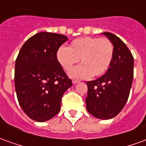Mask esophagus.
Wrapping results in <instances>:
<instances>
[{
  "mask_svg": "<svg viewBox=\"0 0 146 146\" xmlns=\"http://www.w3.org/2000/svg\"><path fill=\"white\" fill-rule=\"evenodd\" d=\"M78 82H79L78 80H73V84H77Z\"/></svg>",
  "mask_w": 146,
  "mask_h": 146,
  "instance_id": "34e87169",
  "label": "esophagus"
}]
</instances>
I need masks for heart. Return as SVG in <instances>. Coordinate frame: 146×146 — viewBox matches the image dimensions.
<instances>
[{
    "label": "heart",
    "mask_w": 146,
    "mask_h": 146,
    "mask_svg": "<svg viewBox=\"0 0 146 146\" xmlns=\"http://www.w3.org/2000/svg\"><path fill=\"white\" fill-rule=\"evenodd\" d=\"M114 48L107 38L92 36L73 40L69 48L58 49L56 58L64 70L69 71L80 61L82 66L70 73L74 78H86L90 76H101L106 73L113 61Z\"/></svg>",
    "instance_id": "heart-1"
}]
</instances>
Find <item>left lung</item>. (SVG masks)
Wrapping results in <instances>:
<instances>
[{
	"label": "left lung",
	"mask_w": 146,
	"mask_h": 146,
	"mask_svg": "<svg viewBox=\"0 0 146 146\" xmlns=\"http://www.w3.org/2000/svg\"><path fill=\"white\" fill-rule=\"evenodd\" d=\"M112 42L113 61L103 76L88 81L87 110L98 119L116 116L127 101L134 76V58L128 48L113 33H102Z\"/></svg>",
	"instance_id": "obj_1"
}]
</instances>
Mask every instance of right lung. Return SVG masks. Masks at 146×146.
I'll return each mask as SVG.
<instances>
[{
	"label": "right lung",
	"instance_id": "right-lung-1",
	"mask_svg": "<svg viewBox=\"0 0 146 146\" xmlns=\"http://www.w3.org/2000/svg\"><path fill=\"white\" fill-rule=\"evenodd\" d=\"M67 40L58 33H36L25 42L15 60L18 101L35 121L44 122L57 115L63 94L72 86L56 58L58 49Z\"/></svg>",
	"mask_w": 146,
	"mask_h": 146
}]
</instances>
